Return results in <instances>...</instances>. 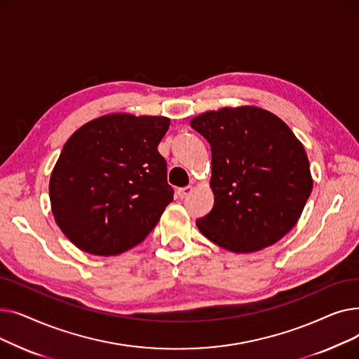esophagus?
<instances>
[{
	"label": "esophagus",
	"mask_w": 359,
	"mask_h": 359,
	"mask_svg": "<svg viewBox=\"0 0 359 359\" xmlns=\"http://www.w3.org/2000/svg\"><path fill=\"white\" fill-rule=\"evenodd\" d=\"M192 192H194V186H186V187H182V189L177 191V196L180 199H184L186 196H189Z\"/></svg>",
	"instance_id": "esophagus-1"
}]
</instances>
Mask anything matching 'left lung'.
<instances>
[{"label": "left lung", "mask_w": 359, "mask_h": 359, "mask_svg": "<svg viewBox=\"0 0 359 359\" xmlns=\"http://www.w3.org/2000/svg\"><path fill=\"white\" fill-rule=\"evenodd\" d=\"M191 126L211 144L212 211L199 231L233 253H255L288 234L313 191L304 145L272 111L256 106L201 113Z\"/></svg>", "instance_id": "8db88e82"}]
</instances>
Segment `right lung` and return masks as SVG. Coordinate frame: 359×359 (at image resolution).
<instances>
[{
  "label": "right lung",
  "instance_id": "add662e5",
  "mask_svg": "<svg viewBox=\"0 0 359 359\" xmlns=\"http://www.w3.org/2000/svg\"><path fill=\"white\" fill-rule=\"evenodd\" d=\"M165 116L109 113L65 142L49 180L53 218L80 250L116 256L140 244L173 201L158 144Z\"/></svg>",
  "mask_w": 359,
  "mask_h": 359
}]
</instances>
